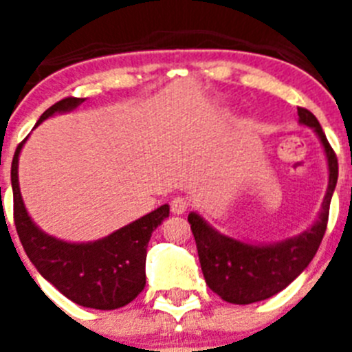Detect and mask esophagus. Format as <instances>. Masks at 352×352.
Instances as JSON below:
<instances>
[{"instance_id":"esophagus-1","label":"esophagus","mask_w":352,"mask_h":352,"mask_svg":"<svg viewBox=\"0 0 352 352\" xmlns=\"http://www.w3.org/2000/svg\"><path fill=\"white\" fill-rule=\"evenodd\" d=\"M186 210H188V201L185 197H174L170 201V211L174 214H183Z\"/></svg>"}]
</instances>
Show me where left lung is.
I'll use <instances>...</instances> for the list:
<instances>
[{
    "label": "left lung",
    "instance_id": "1",
    "mask_svg": "<svg viewBox=\"0 0 352 352\" xmlns=\"http://www.w3.org/2000/svg\"><path fill=\"white\" fill-rule=\"evenodd\" d=\"M298 116L301 125L317 133L329 173L321 213L307 231L276 243H245L213 229L201 214L194 211L188 214L204 280L227 303L250 305L275 296L309 266L326 232L329 203L338 179L337 155L310 111L298 107Z\"/></svg>",
    "mask_w": 352,
    "mask_h": 352
}]
</instances>
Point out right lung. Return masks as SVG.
Listing matches in <instances>:
<instances>
[{"instance_id": "1", "label": "right lung", "mask_w": 352, "mask_h": 352, "mask_svg": "<svg viewBox=\"0 0 352 352\" xmlns=\"http://www.w3.org/2000/svg\"><path fill=\"white\" fill-rule=\"evenodd\" d=\"M84 98L68 96L56 102L36 121L54 114L70 113ZM24 139L12 160L14 220L26 256L40 275L74 303L96 310H114L138 298L146 285V248L151 232L169 217V204L157 208L113 234L88 243H70L49 236L28 214L19 188V155Z\"/></svg>"}]
</instances>
